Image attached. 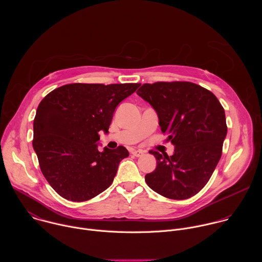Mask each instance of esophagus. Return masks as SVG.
I'll return each mask as SVG.
<instances>
[{"instance_id":"1","label":"esophagus","mask_w":262,"mask_h":262,"mask_svg":"<svg viewBox=\"0 0 262 262\" xmlns=\"http://www.w3.org/2000/svg\"><path fill=\"white\" fill-rule=\"evenodd\" d=\"M132 154H133V156H135L137 158H140V157H142L144 155V151H142V150H134Z\"/></svg>"}]
</instances>
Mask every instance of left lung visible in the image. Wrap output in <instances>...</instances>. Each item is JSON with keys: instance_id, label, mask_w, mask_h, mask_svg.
I'll use <instances>...</instances> for the list:
<instances>
[{"instance_id": "left-lung-1", "label": "left lung", "mask_w": 262, "mask_h": 262, "mask_svg": "<svg viewBox=\"0 0 262 262\" xmlns=\"http://www.w3.org/2000/svg\"><path fill=\"white\" fill-rule=\"evenodd\" d=\"M138 95L157 111L174 155L151 150L158 165L145 181L158 194L183 200L199 193L211 177L227 135L224 107L209 90L191 82L143 84Z\"/></svg>"}]
</instances>
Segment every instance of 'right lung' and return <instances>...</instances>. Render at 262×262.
Listing matches in <instances>:
<instances>
[{
	"label": "right lung",
	"instance_id": "1",
	"mask_svg": "<svg viewBox=\"0 0 262 262\" xmlns=\"http://www.w3.org/2000/svg\"><path fill=\"white\" fill-rule=\"evenodd\" d=\"M141 84H82L61 86L39 103L33 122V148L40 170L63 198L83 202L106 190L127 149L96 142L107 133L116 106Z\"/></svg>",
	"mask_w": 262,
	"mask_h": 262
}]
</instances>
